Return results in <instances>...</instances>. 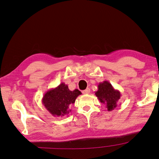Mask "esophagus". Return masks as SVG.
I'll list each match as a JSON object with an SVG mask.
<instances>
[{
    "mask_svg": "<svg viewBox=\"0 0 159 159\" xmlns=\"http://www.w3.org/2000/svg\"><path fill=\"white\" fill-rule=\"evenodd\" d=\"M89 92H90V89H89V88L85 89V90L83 91V94H89Z\"/></svg>",
    "mask_w": 159,
    "mask_h": 159,
    "instance_id": "34e87169",
    "label": "esophagus"
}]
</instances>
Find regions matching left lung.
<instances>
[{"mask_svg": "<svg viewBox=\"0 0 159 159\" xmlns=\"http://www.w3.org/2000/svg\"><path fill=\"white\" fill-rule=\"evenodd\" d=\"M95 95L101 103L106 105L108 111H111L117 107V103L120 99L121 93L112 87L108 81L104 80L98 85V90L95 92Z\"/></svg>", "mask_w": 159, "mask_h": 159, "instance_id": "1", "label": "left lung"}]
</instances>
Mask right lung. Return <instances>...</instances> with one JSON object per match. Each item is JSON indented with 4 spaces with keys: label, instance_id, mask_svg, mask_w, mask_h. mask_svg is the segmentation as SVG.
<instances>
[{
    "label": "right lung",
    "instance_id": "right-lung-1",
    "mask_svg": "<svg viewBox=\"0 0 159 159\" xmlns=\"http://www.w3.org/2000/svg\"><path fill=\"white\" fill-rule=\"evenodd\" d=\"M82 93L79 89L71 91L68 85L61 83L56 88L47 91L43 96L42 102L46 109L55 117L67 116L76 99Z\"/></svg>",
    "mask_w": 159,
    "mask_h": 159
}]
</instances>
